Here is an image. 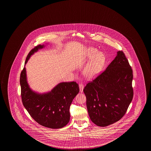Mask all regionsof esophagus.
<instances>
[{
	"instance_id": "obj_1",
	"label": "esophagus",
	"mask_w": 151,
	"mask_h": 151,
	"mask_svg": "<svg viewBox=\"0 0 151 151\" xmlns=\"http://www.w3.org/2000/svg\"><path fill=\"white\" fill-rule=\"evenodd\" d=\"M84 85L82 83H79V91L80 92L82 93L83 91V89H84Z\"/></svg>"
}]
</instances>
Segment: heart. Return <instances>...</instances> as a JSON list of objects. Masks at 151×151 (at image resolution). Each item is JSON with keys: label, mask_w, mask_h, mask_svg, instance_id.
Wrapping results in <instances>:
<instances>
[{"label": "heart", "mask_w": 151, "mask_h": 151, "mask_svg": "<svg viewBox=\"0 0 151 151\" xmlns=\"http://www.w3.org/2000/svg\"><path fill=\"white\" fill-rule=\"evenodd\" d=\"M89 52L92 56L96 54L97 50L95 48H91ZM105 63V57L101 52H98L95 55L94 60H91L89 64L84 69V75L88 78H91L99 74L104 67Z\"/></svg>", "instance_id": "obj_1"}]
</instances>
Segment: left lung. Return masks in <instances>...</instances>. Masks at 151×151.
<instances>
[{"mask_svg": "<svg viewBox=\"0 0 151 151\" xmlns=\"http://www.w3.org/2000/svg\"><path fill=\"white\" fill-rule=\"evenodd\" d=\"M133 70L123 51H119L106 69L84 87L89 117L105 127L119 121L133 97Z\"/></svg>", "mask_w": 151, "mask_h": 151, "instance_id": "obj_1", "label": "left lung"}]
</instances>
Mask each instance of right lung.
<instances>
[{
	"label": "right lung",
	"instance_id": "1",
	"mask_svg": "<svg viewBox=\"0 0 151 151\" xmlns=\"http://www.w3.org/2000/svg\"><path fill=\"white\" fill-rule=\"evenodd\" d=\"M44 47V45H38L31 50L25 64L32 55ZM20 84L23 105L35 121L50 129H60L67 125L70 119L69 107L79 93L78 84L75 82H63L50 92L39 94L29 86L24 67L20 74Z\"/></svg>",
	"mask_w": 151,
	"mask_h": 151
}]
</instances>
